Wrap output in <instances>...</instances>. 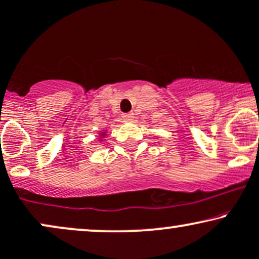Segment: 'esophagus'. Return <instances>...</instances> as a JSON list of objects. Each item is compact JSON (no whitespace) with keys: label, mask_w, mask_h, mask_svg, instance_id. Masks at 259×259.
<instances>
[{"label":"esophagus","mask_w":259,"mask_h":259,"mask_svg":"<svg viewBox=\"0 0 259 259\" xmlns=\"http://www.w3.org/2000/svg\"><path fill=\"white\" fill-rule=\"evenodd\" d=\"M122 118L124 122H132L134 119V114L133 113H124L122 116Z\"/></svg>","instance_id":"34e87169"}]
</instances>
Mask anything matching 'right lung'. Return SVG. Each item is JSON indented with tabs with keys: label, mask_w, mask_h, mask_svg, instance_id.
I'll return each instance as SVG.
<instances>
[{
	"label": "right lung",
	"mask_w": 259,
	"mask_h": 259,
	"mask_svg": "<svg viewBox=\"0 0 259 259\" xmlns=\"http://www.w3.org/2000/svg\"><path fill=\"white\" fill-rule=\"evenodd\" d=\"M105 133H106V132H103V133H101V134H100V139H103V137H104V136H105Z\"/></svg>",
	"instance_id": "right-lung-1"
}]
</instances>
